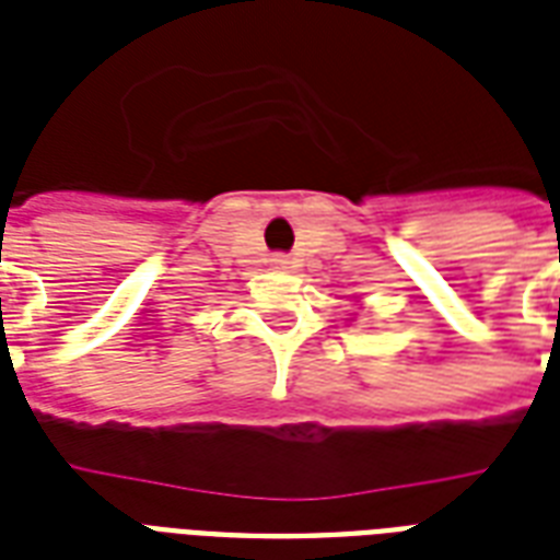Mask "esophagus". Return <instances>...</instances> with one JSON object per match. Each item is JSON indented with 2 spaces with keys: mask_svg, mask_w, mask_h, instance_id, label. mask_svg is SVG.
Here are the masks:
<instances>
[{
  "mask_svg": "<svg viewBox=\"0 0 560 560\" xmlns=\"http://www.w3.org/2000/svg\"><path fill=\"white\" fill-rule=\"evenodd\" d=\"M272 267H276V270H284V267H288V258H284V255H272Z\"/></svg>",
  "mask_w": 560,
  "mask_h": 560,
  "instance_id": "1",
  "label": "esophagus"
}]
</instances>
